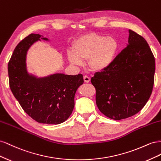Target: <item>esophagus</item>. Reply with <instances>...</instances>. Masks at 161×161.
Returning a JSON list of instances; mask_svg holds the SVG:
<instances>
[{
  "label": "esophagus",
  "instance_id": "esophagus-1",
  "mask_svg": "<svg viewBox=\"0 0 161 161\" xmlns=\"http://www.w3.org/2000/svg\"><path fill=\"white\" fill-rule=\"evenodd\" d=\"M83 79H84V81H85V82H89L90 80H91L90 77L88 76H86V75H85V76H83Z\"/></svg>",
  "mask_w": 161,
  "mask_h": 161
}]
</instances>
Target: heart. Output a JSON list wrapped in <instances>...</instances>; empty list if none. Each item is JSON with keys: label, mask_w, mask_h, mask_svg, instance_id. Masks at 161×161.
Listing matches in <instances>:
<instances>
[{"label": "heart", "mask_w": 161, "mask_h": 161, "mask_svg": "<svg viewBox=\"0 0 161 161\" xmlns=\"http://www.w3.org/2000/svg\"><path fill=\"white\" fill-rule=\"evenodd\" d=\"M73 52H68L71 64L82 66L88 59V65L94 71L104 70L113 64L119 50V42L113 36L88 33L78 37L73 43Z\"/></svg>", "instance_id": "heart-1"}]
</instances>
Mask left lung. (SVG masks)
Instances as JSON below:
<instances>
[{
  "instance_id": "left-lung-1",
  "label": "left lung",
  "mask_w": 161,
  "mask_h": 161,
  "mask_svg": "<svg viewBox=\"0 0 161 161\" xmlns=\"http://www.w3.org/2000/svg\"><path fill=\"white\" fill-rule=\"evenodd\" d=\"M128 44L108 69L91 78L96 104L114 120L130 118L147 104L152 93L155 72L153 53L145 39L129 30Z\"/></svg>"
}]
</instances>
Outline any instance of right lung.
Returning a JSON list of instances; mask_svg holds the SVG:
<instances>
[{"instance_id": "1", "label": "right lung", "mask_w": 161, "mask_h": 161, "mask_svg": "<svg viewBox=\"0 0 161 161\" xmlns=\"http://www.w3.org/2000/svg\"><path fill=\"white\" fill-rule=\"evenodd\" d=\"M40 34L31 33L18 43L8 64L9 86L24 111L39 123L59 124L71 115L75 95L83 84L82 75L54 74L41 79L29 75L26 54Z\"/></svg>"}]
</instances>
